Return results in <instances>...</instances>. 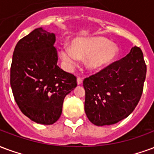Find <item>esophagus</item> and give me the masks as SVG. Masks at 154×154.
<instances>
[{"label":"esophagus","instance_id":"34e87169","mask_svg":"<svg viewBox=\"0 0 154 154\" xmlns=\"http://www.w3.org/2000/svg\"><path fill=\"white\" fill-rule=\"evenodd\" d=\"M77 85H82V79L81 77H77Z\"/></svg>","mask_w":154,"mask_h":154}]
</instances>
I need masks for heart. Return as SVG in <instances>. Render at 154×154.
<instances>
[{"label":"heart","instance_id":"1","mask_svg":"<svg viewBox=\"0 0 154 154\" xmlns=\"http://www.w3.org/2000/svg\"><path fill=\"white\" fill-rule=\"evenodd\" d=\"M119 54L118 45L102 36L77 37L71 42V49L62 47L60 58L68 68H74L79 60L85 59V67L90 72H98L112 64Z\"/></svg>","mask_w":154,"mask_h":154}]
</instances>
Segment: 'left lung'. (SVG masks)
I'll list each match as a JSON object with an SVG mask.
<instances>
[{
    "instance_id": "obj_1",
    "label": "left lung",
    "mask_w": 154,
    "mask_h": 154,
    "mask_svg": "<svg viewBox=\"0 0 154 154\" xmlns=\"http://www.w3.org/2000/svg\"><path fill=\"white\" fill-rule=\"evenodd\" d=\"M146 71L142 51L134 46L122 60L86 78L85 112L89 120L102 126L127 118L140 100Z\"/></svg>"
}]
</instances>
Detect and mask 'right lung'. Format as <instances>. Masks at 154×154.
Returning <instances> with one entry per match:
<instances>
[{"label": "right lung", "mask_w": 154, "mask_h": 154, "mask_svg": "<svg viewBox=\"0 0 154 154\" xmlns=\"http://www.w3.org/2000/svg\"><path fill=\"white\" fill-rule=\"evenodd\" d=\"M55 34L42 28L19 40L10 68V86L21 112L36 123L51 125L60 118L63 100L77 78L57 65Z\"/></svg>", "instance_id": "1"}]
</instances>
